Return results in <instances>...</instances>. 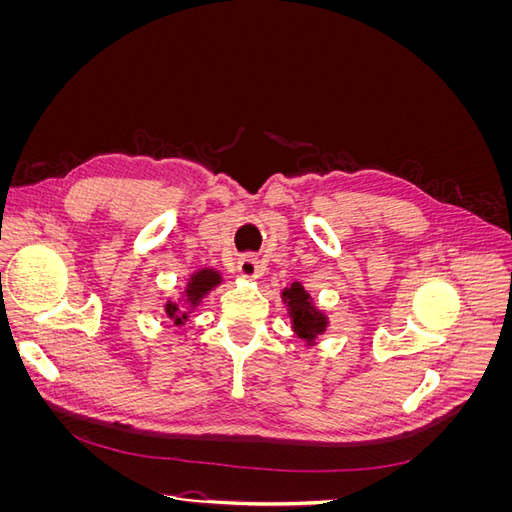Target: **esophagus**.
<instances>
[{
  "instance_id": "esophagus-1",
  "label": "esophagus",
  "mask_w": 512,
  "mask_h": 512,
  "mask_svg": "<svg viewBox=\"0 0 512 512\" xmlns=\"http://www.w3.org/2000/svg\"><path fill=\"white\" fill-rule=\"evenodd\" d=\"M239 273H241V277H245V280H256V277H260V273H262L260 260L254 254L243 256L239 260Z\"/></svg>"
}]
</instances>
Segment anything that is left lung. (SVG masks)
Wrapping results in <instances>:
<instances>
[{
    "label": "left lung",
    "instance_id": "1",
    "mask_svg": "<svg viewBox=\"0 0 512 512\" xmlns=\"http://www.w3.org/2000/svg\"><path fill=\"white\" fill-rule=\"evenodd\" d=\"M282 299L288 305V316L292 320V331L297 333L301 339L312 346L316 342V337L327 331V316H324L320 309L314 305L309 292L299 284L294 282L290 284L284 292Z\"/></svg>",
    "mask_w": 512,
    "mask_h": 512
}]
</instances>
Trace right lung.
<instances>
[{"label":"right lung","mask_w":512,"mask_h":512,"mask_svg":"<svg viewBox=\"0 0 512 512\" xmlns=\"http://www.w3.org/2000/svg\"><path fill=\"white\" fill-rule=\"evenodd\" d=\"M220 284H222V275L215 269H200V271L192 273L188 280V286H185V292H183V303L179 305V303L168 301L164 305L166 316L173 320L177 327L179 324H185L190 318L192 309L200 301H203L215 286H220Z\"/></svg>","instance_id":"right-lung-1"}]
</instances>
